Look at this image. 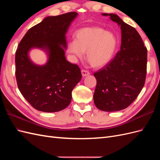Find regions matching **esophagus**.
I'll use <instances>...</instances> for the list:
<instances>
[{"label": "esophagus", "instance_id": "34e87169", "mask_svg": "<svg viewBox=\"0 0 160 160\" xmlns=\"http://www.w3.org/2000/svg\"><path fill=\"white\" fill-rule=\"evenodd\" d=\"M81 74L83 77H86V76H88L90 73L88 71L83 69V70H81Z\"/></svg>", "mask_w": 160, "mask_h": 160}]
</instances>
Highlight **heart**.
Returning a JSON list of instances; mask_svg holds the SVG:
<instances>
[{"label":"heart","instance_id":"1","mask_svg":"<svg viewBox=\"0 0 160 160\" xmlns=\"http://www.w3.org/2000/svg\"><path fill=\"white\" fill-rule=\"evenodd\" d=\"M67 45V51L75 58L82 59L87 52V59L94 67H102L112 60L118 45L113 33L100 27H85Z\"/></svg>","mask_w":160,"mask_h":160}]
</instances>
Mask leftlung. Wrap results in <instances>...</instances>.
<instances>
[{
  "label": "left lung",
  "instance_id": "8db88e82",
  "mask_svg": "<svg viewBox=\"0 0 160 160\" xmlns=\"http://www.w3.org/2000/svg\"><path fill=\"white\" fill-rule=\"evenodd\" d=\"M117 22L122 30V45L114 59L95 72L97 85L93 101L104 111H117L127 108L141 92L147 72V48L133 27L117 14L103 13Z\"/></svg>",
  "mask_w": 160,
  "mask_h": 160
}]
</instances>
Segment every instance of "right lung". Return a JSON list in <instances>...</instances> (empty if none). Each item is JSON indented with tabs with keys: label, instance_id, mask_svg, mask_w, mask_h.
Instances as JSON below:
<instances>
[{
	"label": "right lung",
	"instance_id": "right-lung-1",
	"mask_svg": "<svg viewBox=\"0 0 160 160\" xmlns=\"http://www.w3.org/2000/svg\"><path fill=\"white\" fill-rule=\"evenodd\" d=\"M77 13L47 17L28 30L19 42L15 55L16 79L19 91L32 107L43 112L65 109L72 91L81 79L78 65L66 59L65 35ZM34 48L45 50L46 64L38 66L28 53Z\"/></svg>",
	"mask_w": 160,
	"mask_h": 160
}]
</instances>
